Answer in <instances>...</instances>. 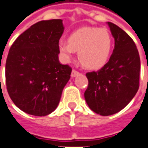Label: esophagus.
Wrapping results in <instances>:
<instances>
[{
    "label": "esophagus",
    "instance_id": "1",
    "mask_svg": "<svg viewBox=\"0 0 148 148\" xmlns=\"http://www.w3.org/2000/svg\"><path fill=\"white\" fill-rule=\"evenodd\" d=\"M79 75H80V73H79V72H78V71H76V70H74V69L72 70V72H71V77H72V78H75V77L79 76Z\"/></svg>",
    "mask_w": 148,
    "mask_h": 148
}]
</instances>
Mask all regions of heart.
<instances>
[{"label": "heart", "instance_id": "1", "mask_svg": "<svg viewBox=\"0 0 148 148\" xmlns=\"http://www.w3.org/2000/svg\"><path fill=\"white\" fill-rule=\"evenodd\" d=\"M59 51L65 60L79 52L80 64L88 69H99L106 64L112 53V40L106 29L84 27L72 32L68 43L59 42Z\"/></svg>", "mask_w": 148, "mask_h": 148}]
</instances>
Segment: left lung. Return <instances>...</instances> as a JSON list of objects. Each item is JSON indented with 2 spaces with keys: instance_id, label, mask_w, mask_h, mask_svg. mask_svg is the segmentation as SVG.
Returning <instances> with one entry per match:
<instances>
[{
  "instance_id": "1",
  "label": "left lung",
  "mask_w": 148,
  "mask_h": 148,
  "mask_svg": "<svg viewBox=\"0 0 148 148\" xmlns=\"http://www.w3.org/2000/svg\"><path fill=\"white\" fill-rule=\"evenodd\" d=\"M107 24L114 38L112 55L99 71L86 74L89 84L86 99L99 112H108L128 101L129 86L138 84L141 68L138 50L132 38L113 23Z\"/></svg>"
}]
</instances>
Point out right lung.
<instances>
[{
	"mask_svg": "<svg viewBox=\"0 0 148 148\" xmlns=\"http://www.w3.org/2000/svg\"><path fill=\"white\" fill-rule=\"evenodd\" d=\"M63 21H41L23 32L11 45L5 63V81L20 106L48 108L58 99L72 69L59 61Z\"/></svg>",
	"mask_w": 148,
	"mask_h": 148,
	"instance_id": "obj_1",
	"label": "right lung"
}]
</instances>
